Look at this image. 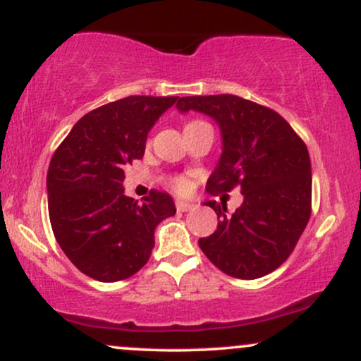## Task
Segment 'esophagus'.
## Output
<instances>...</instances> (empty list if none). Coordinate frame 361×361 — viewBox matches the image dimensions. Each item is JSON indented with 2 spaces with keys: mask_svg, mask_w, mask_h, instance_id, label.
I'll use <instances>...</instances> for the list:
<instances>
[{
  "mask_svg": "<svg viewBox=\"0 0 361 361\" xmlns=\"http://www.w3.org/2000/svg\"><path fill=\"white\" fill-rule=\"evenodd\" d=\"M193 204H190V202H185V200H178L176 202V210L178 212H188V210L193 209Z\"/></svg>",
  "mask_w": 361,
  "mask_h": 361,
  "instance_id": "34e87169",
  "label": "esophagus"
}]
</instances>
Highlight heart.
Instances as JSON below:
<instances>
[{"label":"heart","instance_id":"b5f03b06","mask_svg":"<svg viewBox=\"0 0 361 361\" xmlns=\"http://www.w3.org/2000/svg\"><path fill=\"white\" fill-rule=\"evenodd\" d=\"M171 185H173V188L176 190V192H186V190H188V185L190 183H188V180H186V178L178 176V178H175V180L171 181Z\"/></svg>","mask_w":361,"mask_h":361}]
</instances>
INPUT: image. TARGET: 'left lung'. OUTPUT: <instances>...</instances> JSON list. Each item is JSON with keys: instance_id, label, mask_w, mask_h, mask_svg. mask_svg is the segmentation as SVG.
Instances as JSON below:
<instances>
[{"instance_id": "left-lung-1", "label": "left lung", "mask_w": 361, "mask_h": 361, "mask_svg": "<svg viewBox=\"0 0 361 361\" xmlns=\"http://www.w3.org/2000/svg\"><path fill=\"white\" fill-rule=\"evenodd\" d=\"M176 109L195 110L217 122L222 154L207 192L238 186L243 204L234 214L205 202L217 214V231L198 239L219 270L255 280L280 267L293 251L310 217L312 175L304 140L275 110L235 94L183 97Z\"/></svg>"}]
</instances>
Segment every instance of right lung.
<instances>
[{
    "mask_svg": "<svg viewBox=\"0 0 361 361\" xmlns=\"http://www.w3.org/2000/svg\"><path fill=\"white\" fill-rule=\"evenodd\" d=\"M178 97H127L90 111L54 152L47 171L49 217L61 250L98 281L137 273L154 247V229L176 214L151 190L144 204L123 193V168L140 159L147 134Z\"/></svg>",
    "mask_w": 361,
    "mask_h": 361,
    "instance_id": "right-lung-1",
    "label": "right lung"
}]
</instances>
